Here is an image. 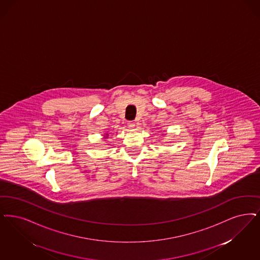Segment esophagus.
<instances>
[{"label": "esophagus", "instance_id": "esophagus-1", "mask_svg": "<svg viewBox=\"0 0 260 260\" xmlns=\"http://www.w3.org/2000/svg\"><path fill=\"white\" fill-rule=\"evenodd\" d=\"M127 125H128V127H129V128H134L135 126V122H133V121H131V122H128Z\"/></svg>", "mask_w": 260, "mask_h": 260}]
</instances>
